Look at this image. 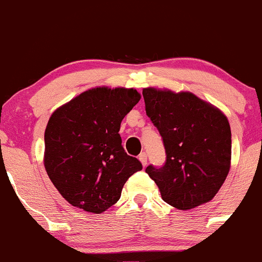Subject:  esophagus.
Masks as SVG:
<instances>
[{"instance_id": "34e87169", "label": "esophagus", "mask_w": 262, "mask_h": 262, "mask_svg": "<svg viewBox=\"0 0 262 262\" xmlns=\"http://www.w3.org/2000/svg\"><path fill=\"white\" fill-rule=\"evenodd\" d=\"M139 160L141 161V164H143L144 167L148 165V155H146V152H141L139 155Z\"/></svg>"}]
</instances>
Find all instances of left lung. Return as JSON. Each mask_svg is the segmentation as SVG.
Wrapping results in <instances>:
<instances>
[{"label":"left lung","instance_id":"8db88e82","mask_svg":"<svg viewBox=\"0 0 262 262\" xmlns=\"http://www.w3.org/2000/svg\"><path fill=\"white\" fill-rule=\"evenodd\" d=\"M146 116L158 128L166 161L145 172L162 200L191 209L215 196L230 167L231 132L227 117L193 93L144 89Z\"/></svg>","mask_w":262,"mask_h":262}]
</instances>
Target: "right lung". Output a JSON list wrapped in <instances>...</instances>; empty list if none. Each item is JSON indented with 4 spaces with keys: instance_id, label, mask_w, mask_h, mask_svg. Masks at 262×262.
<instances>
[{
    "instance_id": "1",
    "label": "right lung",
    "mask_w": 262,
    "mask_h": 262,
    "mask_svg": "<svg viewBox=\"0 0 262 262\" xmlns=\"http://www.w3.org/2000/svg\"><path fill=\"white\" fill-rule=\"evenodd\" d=\"M139 100L137 90L97 87L52 114L44 134V165L69 203L104 212L121 198L129 177L143 169L125 152L118 134L122 119Z\"/></svg>"
}]
</instances>
